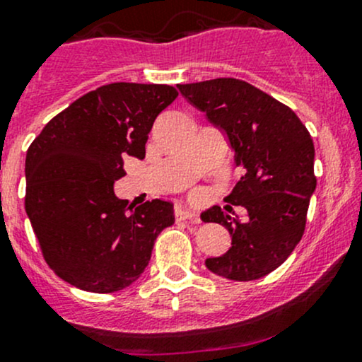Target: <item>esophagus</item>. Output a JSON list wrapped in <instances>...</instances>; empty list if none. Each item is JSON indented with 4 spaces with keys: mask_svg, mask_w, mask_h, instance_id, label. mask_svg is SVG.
<instances>
[{
    "mask_svg": "<svg viewBox=\"0 0 362 362\" xmlns=\"http://www.w3.org/2000/svg\"><path fill=\"white\" fill-rule=\"evenodd\" d=\"M176 219L177 221H195V223H198V216L193 211H189L188 207H185V205H177L176 207Z\"/></svg>",
    "mask_w": 362,
    "mask_h": 362,
    "instance_id": "34e87169",
    "label": "esophagus"
}]
</instances>
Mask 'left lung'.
Instances as JSON below:
<instances>
[{
	"label": "left lung",
	"instance_id": "8db88e82",
	"mask_svg": "<svg viewBox=\"0 0 362 362\" xmlns=\"http://www.w3.org/2000/svg\"><path fill=\"white\" fill-rule=\"evenodd\" d=\"M177 89L224 134L235 167L243 169L224 200L245 207L247 221L217 205L200 216L231 235V248L205 266L235 281L262 278L290 257L304 235L316 189L313 138L291 108L245 81L221 77Z\"/></svg>",
	"mask_w": 362,
	"mask_h": 362
}]
</instances>
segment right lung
<instances>
[{"label":"right lung","mask_w":362,"mask_h":362,"mask_svg":"<svg viewBox=\"0 0 362 362\" xmlns=\"http://www.w3.org/2000/svg\"><path fill=\"white\" fill-rule=\"evenodd\" d=\"M167 84L112 83L55 115L25 157V212L53 273L93 293L133 285L174 205L133 209L114 193L124 158H145L155 119L176 100Z\"/></svg>","instance_id":"obj_1"}]
</instances>
